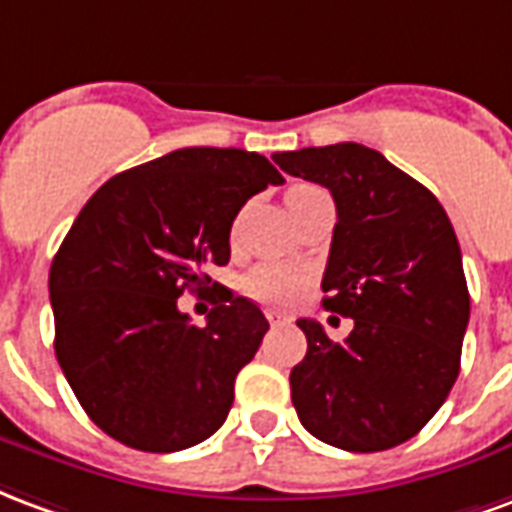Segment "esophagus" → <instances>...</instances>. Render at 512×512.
Segmentation results:
<instances>
[{
    "label": "esophagus",
    "instance_id": "obj_1",
    "mask_svg": "<svg viewBox=\"0 0 512 512\" xmlns=\"http://www.w3.org/2000/svg\"><path fill=\"white\" fill-rule=\"evenodd\" d=\"M267 319H270V324H289L292 319H289V313L283 311H267Z\"/></svg>",
    "mask_w": 512,
    "mask_h": 512
}]
</instances>
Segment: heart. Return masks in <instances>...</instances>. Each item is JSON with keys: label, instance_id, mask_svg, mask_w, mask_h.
I'll list each match as a JSON object with an SVG mask.
<instances>
[{"label": "heart", "instance_id": "1", "mask_svg": "<svg viewBox=\"0 0 512 512\" xmlns=\"http://www.w3.org/2000/svg\"><path fill=\"white\" fill-rule=\"evenodd\" d=\"M300 190L308 188H294L289 190L286 201L297 196ZM302 283H305V275H302L297 267L292 264H281V261H267V264H259L253 267L245 278H242V289L248 297L259 302H270V305H283V302H292L297 294L302 292Z\"/></svg>", "mask_w": 512, "mask_h": 512}]
</instances>
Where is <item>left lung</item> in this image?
Listing matches in <instances>:
<instances>
[{
  "label": "left lung",
  "mask_w": 512,
  "mask_h": 512,
  "mask_svg": "<svg viewBox=\"0 0 512 512\" xmlns=\"http://www.w3.org/2000/svg\"><path fill=\"white\" fill-rule=\"evenodd\" d=\"M272 160L333 193L322 302L354 319L343 343L313 319L297 322L308 338L289 376L297 417L349 453L390 450L434 417L461 368L469 292L450 218L431 190L354 141Z\"/></svg>",
  "instance_id": "obj_1"
}]
</instances>
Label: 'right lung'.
I'll return each mask as SVG.
<instances>
[{"label":"right lung","mask_w":512,"mask_h":512,"mask_svg":"<svg viewBox=\"0 0 512 512\" xmlns=\"http://www.w3.org/2000/svg\"><path fill=\"white\" fill-rule=\"evenodd\" d=\"M281 182L259 152L185 147L111 177L78 212L48 272L54 352L111 439L174 453L223 425L270 324L229 289L204 327L177 300L210 292L242 204Z\"/></svg>","instance_id":"obj_1"}]
</instances>
